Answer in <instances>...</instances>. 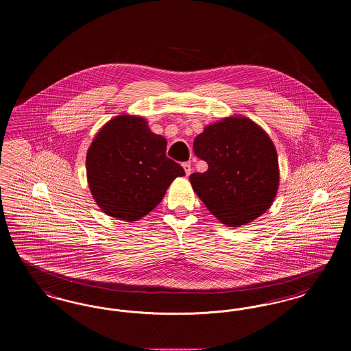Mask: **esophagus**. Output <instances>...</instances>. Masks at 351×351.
<instances>
[{
	"label": "esophagus",
	"mask_w": 351,
	"mask_h": 351,
	"mask_svg": "<svg viewBox=\"0 0 351 351\" xmlns=\"http://www.w3.org/2000/svg\"><path fill=\"white\" fill-rule=\"evenodd\" d=\"M184 171H185V175L186 176H189L191 175V172H192V166H191V163L189 162H185L183 163Z\"/></svg>",
	"instance_id": "obj_1"
}]
</instances>
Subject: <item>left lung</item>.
Wrapping results in <instances>:
<instances>
[{
  "label": "left lung",
  "instance_id": "obj_1",
  "mask_svg": "<svg viewBox=\"0 0 351 351\" xmlns=\"http://www.w3.org/2000/svg\"><path fill=\"white\" fill-rule=\"evenodd\" d=\"M193 151L208 169L189 180L222 223L241 226L267 210L279 186V165L262 128L249 118H223L196 136Z\"/></svg>",
  "mask_w": 351,
  "mask_h": 351
}]
</instances>
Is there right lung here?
I'll use <instances>...</instances> for the list:
<instances>
[{
    "mask_svg": "<svg viewBox=\"0 0 351 351\" xmlns=\"http://www.w3.org/2000/svg\"><path fill=\"white\" fill-rule=\"evenodd\" d=\"M167 142L142 117L118 116L93 139L86 154L90 192L104 213L136 221L162 201L183 167L166 155Z\"/></svg>",
    "mask_w": 351,
    "mask_h": 351,
    "instance_id": "right-lung-1",
    "label": "right lung"
}]
</instances>
